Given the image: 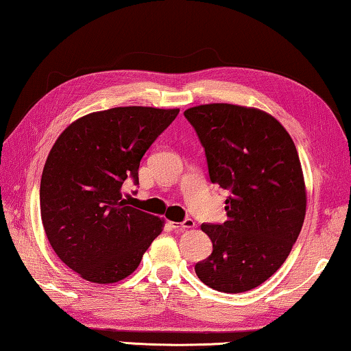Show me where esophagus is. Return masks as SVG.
Listing matches in <instances>:
<instances>
[{
	"mask_svg": "<svg viewBox=\"0 0 351 351\" xmlns=\"http://www.w3.org/2000/svg\"><path fill=\"white\" fill-rule=\"evenodd\" d=\"M171 228H173L175 231H186V230H191V228L195 226V221L192 219H186L184 221H181V223H170Z\"/></svg>",
	"mask_w": 351,
	"mask_h": 351,
	"instance_id": "1",
	"label": "esophagus"
}]
</instances>
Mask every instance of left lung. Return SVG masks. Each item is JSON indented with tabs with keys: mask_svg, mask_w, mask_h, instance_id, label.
<instances>
[{
	"mask_svg": "<svg viewBox=\"0 0 351 351\" xmlns=\"http://www.w3.org/2000/svg\"><path fill=\"white\" fill-rule=\"evenodd\" d=\"M184 117L204 148L210 182L228 193L225 223L202 225L213 253L195 274L215 291H252L285 264L302 231L306 189L297 148L259 109L214 103Z\"/></svg>",
	"mask_w": 351,
	"mask_h": 351,
	"instance_id": "1",
	"label": "left lung"
}]
</instances>
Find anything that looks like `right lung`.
Wrapping results in <instances>:
<instances>
[{
  "label": "right lung",
  "instance_id": "1",
  "mask_svg": "<svg viewBox=\"0 0 351 351\" xmlns=\"http://www.w3.org/2000/svg\"><path fill=\"white\" fill-rule=\"evenodd\" d=\"M180 109L114 108L73 121L48 154L40 214L54 253L84 280L109 285L141 264L164 220L121 198L138 165Z\"/></svg>",
  "mask_w": 351,
  "mask_h": 351
}]
</instances>
